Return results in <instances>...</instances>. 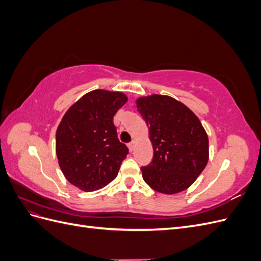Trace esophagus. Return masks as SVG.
<instances>
[{
  "mask_svg": "<svg viewBox=\"0 0 261 261\" xmlns=\"http://www.w3.org/2000/svg\"><path fill=\"white\" fill-rule=\"evenodd\" d=\"M135 146H136V141H135V140H133L132 143H129V144H128V148H129L130 151H133V150L135 149Z\"/></svg>",
  "mask_w": 261,
  "mask_h": 261,
  "instance_id": "esophagus-1",
  "label": "esophagus"
}]
</instances>
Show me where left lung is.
Wrapping results in <instances>:
<instances>
[{"instance_id":"obj_1","label":"left lung","mask_w":261,"mask_h":261,"mask_svg":"<svg viewBox=\"0 0 261 261\" xmlns=\"http://www.w3.org/2000/svg\"><path fill=\"white\" fill-rule=\"evenodd\" d=\"M136 105L153 147L152 161L141 168L144 180L162 194L185 191L209 159V140L199 118L169 96L141 97Z\"/></svg>"}]
</instances>
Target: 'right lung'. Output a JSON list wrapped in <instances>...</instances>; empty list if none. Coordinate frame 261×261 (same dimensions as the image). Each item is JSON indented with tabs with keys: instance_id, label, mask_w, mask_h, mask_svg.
Returning <instances> with one entry per match:
<instances>
[{
	"instance_id": "1",
	"label": "right lung",
	"mask_w": 261,
	"mask_h": 261,
	"mask_svg": "<svg viewBox=\"0 0 261 261\" xmlns=\"http://www.w3.org/2000/svg\"><path fill=\"white\" fill-rule=\"evenodd\" d=\"M126 101L123 92L97 89L75 102L62 118L55 138L60 168L69 183L84 192L111 183L128 154L113 124Z\"/></svg>"
}]
</instances>
